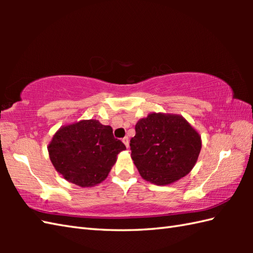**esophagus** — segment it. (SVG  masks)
I'll return each instance as SVG.
<instances>
[{
  "label": "esophagus",
  "mask_w": 253,
  "mask_h": 253,
  "mask_svg": "<svg viewBox=\"0 0 253 253\" xmlns=\"http://www.w3.org/2000/svg\"><path fill=\"white\" fill-rule=\"evenodd\" d=\"M123 142H124V144H125L127 149L129 148V139H128V137L123 138Z\"/></svg>",
  "instance_id": "esophagus-1"
}]
</instances>
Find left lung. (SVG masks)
Returning <instances> with one entry per match:
<instances>
[{"label": "left lung", "instance_id": "left-lung-1", "mask_svg": "<svg viewBox=\"0 0 253 253\" xmlns=\"http://www.w3.org/2000/svg\"><path fill=\"white\" fill-rule=\"evenodd\" d=\"M131 159L141 177L158 186L190 173L201 151V136L181 115L150 113L136 124Z\"/></svg>", "mask_w": 253, "mask_h": 253}]
</instances>
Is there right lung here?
<instances>
[{"mask_svg": "<svg viewBox=\"0 0 253 253\" xmlns=\"http://www.w3.org/2000/svg\"><path fill=\"white\" fill-rule=\"evenodd\" d=\"M125 144L113 136L111 126L84 120L62 126L47 146L50 160L64 179L79 187L103 181Z\"/></svg>", "mask_w": 253, "mask_h": 253, "instance_id": "obj_1", "label": "right lung"}]
</instances>
